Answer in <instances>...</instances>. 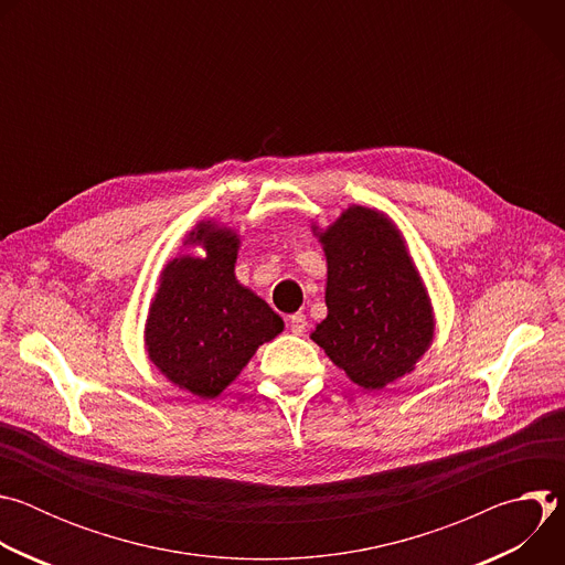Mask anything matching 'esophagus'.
I'll return each mask as SVG.
<instances>
[{
	"label": "esophagus",
	"instance_id": "esophagus-1",
	"mask_svg": "<svg viewBox=\"0 0 565 565\" xmlns=\"http://www.w3.org/2000/svg\"><path fill=\"white\" fill-rule=\"evenodd\" d=\"M288 327H290V331H292L295 335H301V333L306 331V327H308V319H306V315H303V312H295V315H290V317H288Z\"/></svg>",
	"mask_w": 565,
	"mask_h": 565
}]
</instances>
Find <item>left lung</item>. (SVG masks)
<instances>
[{
	"mask_svg": "<svg viewBox=\"0 0 565 565\" xmlns=\"http://www.w3.org/2000/svg\"><path fill=\"white\" fill-rule=\"evenodd\" d=\"M310 230L329 268V315L310 340L366 391L412 373L434 344L436 317L405 234L366 205H349L331 225Z\"/></svg>",
	"mask_w": 565,
	"mask_h": 565,
	"instance_id": "left-lung-1",
	"label": "left lung"
}]
</instances>
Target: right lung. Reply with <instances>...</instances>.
<instances>
[{"instance_id":"obj_1","label":"right lung","mask_w":565,"mask_h":565,"mask_svg":"<svg viewBox=\"0 0 565 565\" xmlns=\"http://www.w3.org/2000/svg\"><path fill=\"white\" fill-rule=\"evenodd\" d=\"M201 247L203 256L186 250ZM158 277L145 319V353L174 386L212 399L284 331V319L234 275L241 234L199 221Z\"/></svg>"}]
</instances>
